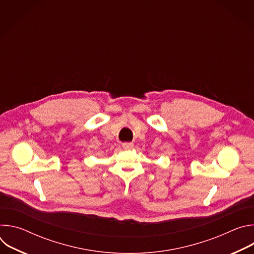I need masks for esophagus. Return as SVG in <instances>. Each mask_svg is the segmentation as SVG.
I'll list each match as a JSON object with an SVG mask.
<instances>
[{"label": "esophagus", "instance_id": "34e87169", "mask_svg": "<svg viewBox=\"0 0 254 254\" xmlns=\"http://www.w3.org/2000/svg\"><path fill=\"white\" fill-rule=\"evenodd\" d=\"M123 147L125 150H130L133 147V143L132 142H124Z\"/></svg>", "mask_w": 254, "mask_h": 254}]
</instances>
